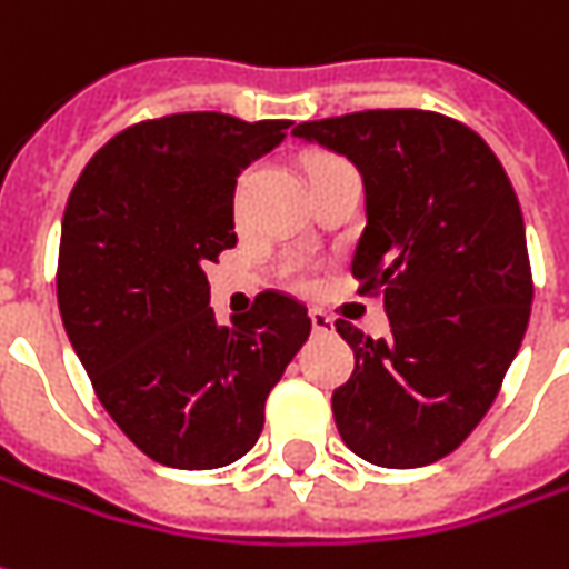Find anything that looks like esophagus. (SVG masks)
<instances>
[{
  "mask_svg": "<svg viewBox=\"0 0 569 569\" xmlns=\"http://www.w3.org/2000/svg\"><path fill=\"white\" fill-rule=\"evenodd\" d=\"M311 330H315V333H333V320L315 308V311H311Z\"/></svg>",
  "mask_w": 569,
  "mask_h": 569,
  "instance_id": "34e87169",
  "label": "esophagus"
}]
</instances>
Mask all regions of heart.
<instances>
[{
  "label": "heart",
  "instance_id": "heart-1",
  "mask_svg": "<svg viewBox=\"0 0 569 569\" xmlns=\"http://www.w3.org/2000/svg\"><path fill=\"white\" fill-rule=\"evenodd\" d=\"M320 161H330V158H317L315 164H320ZM315 164H311V168H315ZM292 280H296V283H299V286L311 283V277H308L305 270H292Z\"/></svg>",
  "mask_w": 569,
  "mask_h": 569
}]
</instances>
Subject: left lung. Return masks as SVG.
<instances>
[{
    "label": "left lung",
    "mask_w": 569,
    "mask_h": 569,
    "mask_svg": "<svg viewBox=\"0 0 569 569\" xmlns=\"http://www.w3.org/2000/svg\"><path fill=\"white\" fill-rule=\"evenodd\" d=\"M292 137L361 173L367 227L351 273L361 292H382L392 327L370 339L336 320L355 351L333 392L339 436L377 467L439 461L486 417L527 333L532 277L511 180L470 127L436 111H355Z\"/></svg>",
    "instance_id": "obj_1"
}]
</instances>
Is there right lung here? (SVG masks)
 <instances>
[{"mask_svg": "<svg viewBox=\"0 0 569 569\" xmlns=\"http://www.w3.org/2000/svg\"><path fill=\"white\" fill-rule=\"evenodd\" d=\"M286 130L218 111L133 123L92 154L64 208L61 323L108 415L164 467L239 461L311 333L308 308L280 292L233 327L208 305L204 264L236 246V177Z\"/></svg>", "mask_w": 569, "mask_h": 569, "instance_id": "right-lung-1", "label": "right lung"}]
</instances>
